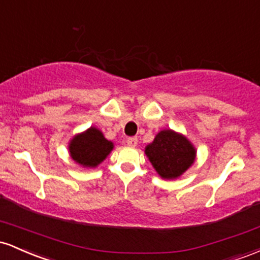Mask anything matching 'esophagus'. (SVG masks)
<instances>
[{
	"instance_id": "34e87169",
	"label": "esophagus",
	"mask_w": 260,
	"mask_h": 260,
	"mask_svg": "<svg viewBox=\"0 0 260 260\" xmlns=\"http://www.w3.org/2000/svg\"><path fill=\"white\" fill-rule=\"evenodd\" d=\"M126 142H127V146H130V147H136V145H138V139L129 138L126 140Z\"/></svg>"
}]
</instances>
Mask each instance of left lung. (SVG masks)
<instances>
[{
  "mask_svg": "<svg viewBox=\"0 0 260 260\" xmlns=\"http://www.w3.org/2000/svg\"><path fill=\"white\" fill-rule=\"evenodd\" d=\"M145 154L162 179H177L193 166L197 148L183 134L161 130L145 147Z\"/></svg>",
  "mask_w": 260,
  "mask_h": 260,
  "instance_id": "1",
  "label": "left lung"
}]
</instances>
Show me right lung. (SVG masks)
<instances>
[{"label": "right lung", "mask_w": 260, "mask_h": 260, "mask_svg": "<svg viewBox=\"0 0 260 260\" xmlns=\"http://www.w3.org/2000/svg\"><path fill=\"white\" fill-rule=\"evenodd\" d=\"M114 144L107 140L103 133L95 126L76 134L69 142L70 157L83 168L98 167L112 152Z\"/></svg>", "instance_id": "add662e5"}]
</instances>
